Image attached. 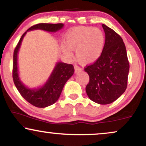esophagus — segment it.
I'll return each mask as SVG.
<instances>
[{"label":"esophagus","mask_w":146,"mask_h":146,"mask_svg":"<svg viewBox=\"0 0 146 146\" xmlns=\"http://www.w3.org/2000/svg\"><path fill=\"white\" fill-rule=\"evenodd\" d=\"M82 70V69L81 68H80L79 66H74V72L76 74L80 72Z\"/></svg>","instance_id":"esophagus-1"}]
</instances>
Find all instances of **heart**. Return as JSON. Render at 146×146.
<instances>
[{"label":"heart","instance_id":"heart-1","mask_svg":"<svg viewBox=\"0 0 146 146\" xmlns=\"http://www.w3.org/2000/svg\"><path fill=\"white\" fill-rule=\"evenodd\" d=\"M66 46L62 50L67 56H72L76 50V58L82 65L92 64L101 56L105 46V36L98 28L79 27L73 28L66 34Z\"/></svg>","mask_w":146,"mask_h":146}]
</instances>
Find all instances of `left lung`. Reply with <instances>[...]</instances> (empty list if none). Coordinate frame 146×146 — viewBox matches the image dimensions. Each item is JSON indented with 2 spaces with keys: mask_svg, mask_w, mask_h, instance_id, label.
<instances>
[{
  "mask_svg": "<svg viewBox=\"0 0 146 146\" xmlns=\"http://www.w3.org/2000/svg\"><path fill=\"white\" fill-rule=\"evenodd\" d=\"M105 46L101 56L84 69L90 77L86 88L88 96L99 104H109L121 96L127 88L129 62L120 36L106 25Z\"/></svg>",
  "mask_w": 146,
  "mask_h": 146,
  "instance_id": "left-lung-1",
  "label": "left lung"
}]
</instances>
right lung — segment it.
Here are the masks:
<instances>
[{"label":"right lung","mask_w":146,"mask_h":146,"mask_svg":"<svg viewBox=\"0 0 146 146\" xmlns=\"http://www.w3.org/2000/svg\"><path fill=\"white\" fill-rule=\"evenodd\" d=\"M64 27V24H37L30 28L23 34L15 48L13 55L14 83L22 96L32 105L38 108H46L52 105L58 100L65 84L74 74L73 65L57 62L52 72L46 82L41 86L31 88L21 81L18 68V54L23 40L27 32L42 30L49 33H56Z\"/></svg>","instance_id":"obj_1"}]
</instances>
